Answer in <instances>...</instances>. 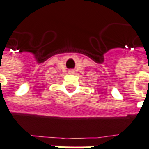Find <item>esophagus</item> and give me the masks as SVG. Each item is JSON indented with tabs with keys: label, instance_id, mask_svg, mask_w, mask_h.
Listing matches in <instances>:
<instances>
[{
	"label": "esophagus",
	"instance_id": "obj_1",
	"mask_svg": "<svg viewBox=\"0 0 149 149\" xmlns=\"http://www.w3.org/2000/svg\"><path fill=\"white\" fill-rule=\"evenodd\" d=\"M68 74H74V70H72V69H70V70L68 71Z\"/></svg>",
	"mask_w": 149,
	"mask_h": 149
}]
</instances>
